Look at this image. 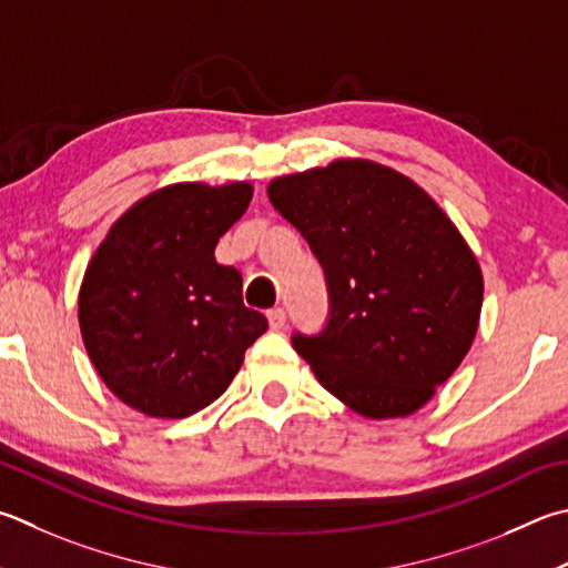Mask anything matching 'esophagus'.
<instances>
[{"instance_id": "esophagus-1", "label": "esophagus", "mask_w": 568, "mask_h": 568, "mask_svg": "<svg viewBox=\"0 0 568 568\" xmlns=\"http://www.w3.org/2000/svg\"><path fill=\"white\" fill-rule=\"evenodd\" d=\"M285 311L283 307H273V311H267V323H271L273 329H283L285 327Z\"/></svg>"}]
</instances>
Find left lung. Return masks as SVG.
Listing matches in <instances>:
<instances>
[{"mask_svg":"<svg viewBox=\"0 0 568 568\" xmlns=\"http://www.w3.org/2000/svg\"><path fill=\"white\" fill-rule=\"evenodd\" d=\"M267 199L301 231L327 285L325 327L295 333V353L359 415H412L477 335L481 271L455 223L417 183L373 161L275 179Z\"/></svg>","mask_w":568,"mask_h":568,"instance_id":"8db88e82","label":"left lung"}]
</instances>
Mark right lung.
<instances>
[{
    "instance_id": "obj_1",
    "label": "right lung",
    "mask_w": 568,
    "mask_h": 568,
    "mask_svg": "<svg viewBox=\"0 0 568 568\" xmlns=\"http://www.w3.org/2000/svg\"><path fill=\"white\" fill-rule=\"evenodd\" d=\"M253 199L251 183H176L113 223L87 267L79 325L97 373L149 417H189L219 399L267 329L215 243Z\"/></svg>"
}]
</instances>
